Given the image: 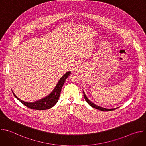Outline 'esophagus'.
Instances as JSON below:
<instances>
[{"label":"esophagus","instance_id":"esophagus-1","mask_svg":"<svg viewBox=\"0 0 146 146\" xmlns=\"http://www.w3.org/2000/svg\"><path fill=\"white\" fill-rule=\"evenodd\" d=\"M81 66H80V65H77V66H76V68H77V70H80V69H81Z\"/></svg>","mask_w":146,"mask_h":146}]
</instances>
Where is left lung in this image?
I'll return each instance as SVG.
<instances>
[{
    "label": "left lung",
    "instance_id": "1",
    "mask_svg": "<svg viewBox=\"0 0 146 146\" xmlns=\"http://www.w3.org/2000/svg\"><path fill=\"white\" fill-rule=\"evenodd\" d=\"M83 94H84V99H85L86 101L89 104V105H90L91 107H92L93 108L102 111H111V110H115V109H116L118 108H114V109H105V108H103L100 107V106H97V105H95V104H94V103H93L92 102H91V101L89 100L88 98H87V97L86 96V94H85V93H84V91H83Z\"/></svg>",
    "mask_w": 146,
    "mask_h": 146
}]
</instances>
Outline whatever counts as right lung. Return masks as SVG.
I'll use <instances>...</instances> for the list:
<instances>
[{
    "label": "right lung",
    "instance_id": "add662e5",
    "mask_svg": "<svg viewBox=\"0 0 146 146\" xmlns=\"http://www.w3.org/2000/svg\"><path fill=\"white\" fill-rule=\"evenodd\" d=\"M71 72H66L63 76H62L60 79L59 80L58 84H56L55 88L54 89L52 92L48 95L47 96L40 99L39 100L36 101L35 102H24L22 100L19 99L13 92L14 96L19 101L21 102L23 105L25 106L28 107L29 109L33 110H47L51 108H52L55 104L58 101L61 89L63 87L64 83L65 82L66 79L68 77V76L70 74Z\"/></svg>",
    "mask_w": 146,
    "mask_h": 146
}]
</instances>
